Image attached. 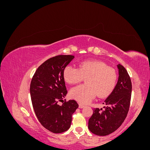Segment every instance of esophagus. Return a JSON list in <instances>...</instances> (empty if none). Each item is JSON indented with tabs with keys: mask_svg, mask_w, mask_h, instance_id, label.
<instances>
[{
	"mask_svg": "<svg viewBox=\"0 0 150 150\" xmlns=\"http://www.w3.org/2000/svg\"><path fill=\"white\" fill-rule=\"evenodd\" d=\"M84 107V105H83V104H79V108H83Z\"/></svg>",
	"mask_w": 150,
	"mask_h": 150,
	"instance_id": "1",
	"label": "esophagus"
}]
</instances>
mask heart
Masks as SVG:
<instances>
[{
    "label": "heart",
    "mask_w": 150,
    "mask_h": 150,
    "mask_svg": "<svg viewBox=\"0 0 150 150\" xmlns=\"http://www.w3.org/2000/svg\"><path fill=\"white\" fill-rule=\"evenodd\" d=\"M64 81L69 84L80 83L83 78L86 84L70 90V96L81 104H87L95 97L108 96L114 89L117 81V73L114 68L107 66L99 60H85L75 68L67 66L63 71Z\"/></svg>",
    "instance_id": "heart-1"
}]
</instances>
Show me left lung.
<instances>
[{"instance_id":"left-lung-1","label":"left lung","mask_w":150,"mask_h":150,"mask_svg":"<svg viewBox=\"0 0 150 150\" xmlns=\"http://www.w3.org/2000/svg\"><path fill=\"white\" fill-rule=\"evenodd\" d=\"M119 71L117 83L103 104V108H94L88 122L91 132L98 136H106L115 131L124 122L129 111L132 84L125 68L117 66Z\"/></svg>"}]
</instances>
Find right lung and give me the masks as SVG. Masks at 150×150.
<instances>
[{"mask_svg": "<svg viewBox=\"0 0 150 150\" xmlns=\"http://www.w3.org/2000/svg\"><path fill=\"white\" fill-rule=\"evenodd\" d=\"M74 58L58 55L43 62L32 78L30 94L35 114L45 128L61 133L70 128L72 115L79 105L74 100H63L67 91L63 71ZM62 102L61 106L58 103Z\"/></svg>", "mask_w": 150, "mask_h": 150, "instance_id": "1", "label": "right lung"}]
</instances>
